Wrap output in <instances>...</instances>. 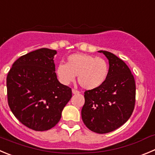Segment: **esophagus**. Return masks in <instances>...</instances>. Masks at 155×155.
Segmentation results:
<instances>
[{
  "label": "esophagus",
  "mask_w": 155,
  "mask_h": 155,
  "mask_svg": "<svg viewBox=\"0 0 155 155\" xmlns=\"http://www.w3.org/2000/svg\"><path fill=\"white\" fill-rule=\"evenodd\" d=\"M72 92H73V94H79V91H78V90L73 89V90H72Z\"/></svg>",
  "instance_id": "1"
}]
</instances>
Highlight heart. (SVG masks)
Listing matches in <instances>:
<instances>
[{
    "label": "heart",
    "mask_w": 155,
    "mask_h": 155,
    "mask_svg": "<svg viewBox=\"0 0 155 155\" xmlns=\"http://www.w3.org/2000/svg\"><path fill=\"white\" fill-rule=\"evenodd\" d=\"M109 64L104 58L86 54H74L67 58V64H60L57 76L62 83H71L78 76V82L85 89H94L104 82Z\"/></svg>",
    "instance_id": "obj_1"
}]
</instances>
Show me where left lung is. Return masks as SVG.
<instances>
[{
  "label": "left lung",
  "mask_w": 155,
  "mask_h": 155,
  "mask_svg": "<svg viewBox=\"0 0 155 155\" xmlns=\"http://www.w3.org/2000/svg\"><path fill=\"white\" fill-rule=\"evenodd\" d=\"M109 61V73L101 85L84 92V124L99 134L112 132L131 117L136 101V82L128 66L110 52L99 51Z\"/></svg>",
  "instance_id": "obj_1"
}]
</instances>
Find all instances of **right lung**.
Segmentation results:
<instances>
[{"label":"right lung","instance_id":"1","mask_svg":"<svg viewBox=\"0 0 155 155\" xmlns=\"http://www.w3.org/2000/svg\"><path fill=\"white\" fill-rule=\"evenodd\" d=\"M55 50L41 48L20 57L7 76V100L18 120L35 131H45L60 121L72 97L70 87L57 78Z\"/></svg>","mask_w":155,"mask_h":155}]
</instances>
